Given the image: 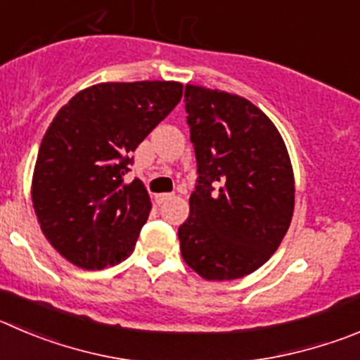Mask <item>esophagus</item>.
<instances>
[{"label": "esophagus", "instance_id": "1", "mask_svg": "<svg viewBox=\"0 0 360 360\" xmlns=\"http://www.w3.org/2000/svg\"><path fill=\"white\" fill-rule=\"evenodd\" d=\"M170 197H172V193H156V195H154V200H156L158 204H161L165 202V200H169Z\"/></svg>", "mask_w": 360, "mask_h": 360}]
</instances>
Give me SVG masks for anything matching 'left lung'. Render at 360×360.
<instances>
[{
	"instance_id": "1",
	"label": "left lung",
	"mask_w": 360,
	"mask_h": 360,
	"mask_svg": "<svg viewBox=\"0 0 360 360\" xmlns=\"http://www.w3.org/2000/svg\"><path fill=\"white\" fill-rule=\"evenodd\" d=\"M186 122L197 158L181 254L206 281H234L271 257L290 229L295 177L281 133L257 106L186 85Z\"/></svg>"
}]
</instances>
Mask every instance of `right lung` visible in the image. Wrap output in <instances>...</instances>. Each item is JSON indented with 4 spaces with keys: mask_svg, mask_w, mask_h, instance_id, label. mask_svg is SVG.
<instances>
[{
    "mask_svg": "<svg viewBox=\"0 0 360 360\" xmlns=\"http://www.w3.org/2000/svg\"><path fill=\"white\" fill-rule=\"evenodd\" d=\"M183 97L177 82L99 83L60 108L40 142L32 181L37 220L60 256L103 270L131 256L150 213L133 153Z\"/></svg>",
    "mask_w": 360,
    "mask_h": 360,
    "instance_id": "right-lung-1",
    "label": "right lung"
}]
</instances>
